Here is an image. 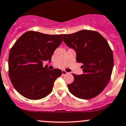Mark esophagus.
Instances as JSON below:
<instances>
[{"label": "esophagus", "mask_w": 126, "mask_h": 126, "mask_svg": "<svg viewBox=\"0 0 126 126\" xmlns=\"http://www.w3.org/2000/svg\"><path fill=\"white\" fill-rule=\"evenodd\" d=\"M68 74V73H67L66 71H65L64 70L62 71V75H63V76L66 75V74Z\"/></svg>", "instance_id": "34e87169"}]
</instances>
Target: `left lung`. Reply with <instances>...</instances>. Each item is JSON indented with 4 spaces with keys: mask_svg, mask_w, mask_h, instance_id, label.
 <instances>
[{
    "mask_svg": "<svg viewBox=\"0 0 126 126\" xmlns=\"http://www.w3.org/2000/svg\"><path fill=\"white\" fill-rule=\"evenodd\" d=\"M63 41L76 53V61L82 63L83 74H73L74 81L68 84L69 91L81 99H90L99 95L110 80L114 60L107 40L100 33L81 30L63 34Z\"/></svg>",
    "mask_w": 126,
    "mask_h": 126,
    "instance_id": "1",
    "label": "left lung"
}]
</instances>
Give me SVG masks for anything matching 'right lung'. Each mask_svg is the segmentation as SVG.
Returning a JSON list of instances; mask_svg holds the SVG:
<instances>
[{"label": "right lung", "mask_w": 126, "mask_h": 126, "mask_svg": "<svg viewBox=\"0 0 126 126\" xmlns=\"http://www.w3.org/2000/svg\"><path fill=\"white\" fill-rule=\"evenodd\" d=\"M63 35H49L36 31L23 34L11 48L8 57V75L15 89L25 98L39 100L52 92L61 69L48 70L44 61L51 62Z\"/></svg>", "instance_id": "1"}]
</instances>
